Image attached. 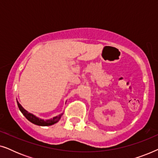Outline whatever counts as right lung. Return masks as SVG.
<instances>
[{"label": "right lung", "mask_w": 158, "mask_h": 158, "mask_svg": "<svg viewBox=\"0 0 158 158\" xmlns=\"http://www.w3.org/2000/svg\"><path fill=\"white\" fill-rule=\"evenodd\" d=\"M17 104H18L19 110H20L21 113L23 114V116H24L29 121V122H31V123H33V124H34L39 125V126H50V125H52L54 124H55V123H57L62 116V114L59 116H55V117L52 118V119L44 121V120L40 119V118L36 117V116H34L33 114H30L27 111H26V110L23 109L22 106H21V105L18 102V101H17Z\"/></svg>", "instance_id": "1"}]
</instances>
